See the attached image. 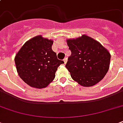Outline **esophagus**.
<instances>
[{
    "mask_svg": "<svg viewBox=\"0 0 123 123\" xmlns=\"http://www.w3.org/2000/svg\"><path fill=\"white\" fill-rule=\"evenodd\" d=\"M67 61H68L67 57H66L64 59V64H66V62H67Z\"/></svg>",
    "mask_w": 123,
    "mask_h": 123,
    "instance_id": "esophagus-1",
    "label": "esophagus"
}]
</instances>
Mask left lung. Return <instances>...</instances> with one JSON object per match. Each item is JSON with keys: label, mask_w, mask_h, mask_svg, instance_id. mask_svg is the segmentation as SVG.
Returning <instances> with one entry per match:
<instances>
[{"label": "left lung", "mask_w": 123, "mask_h": 123, "mask_svg": "<svg viewBox=\"0 0 123 123\" xmlns=\"http://www.w3.org/2000/svg\"><path fill=\"white\" fill-rule=\"evenodd\" d=\"M71 52L66 68L80 85L90 87L103 79L109 70L111 54L99 42L87 36L67 40Z\"/></svg>", "instance_id": "obj_1"}]
</instances>
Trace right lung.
Masks as SVG:
<instances>
[{
  "mask_svg": "<svg viewBox=\"0 0 123 123\" xmlns=\"http://www.w3.org/2000/svg\"><path fill=\"white\" fill-rule=\"evenodd\" d=\"M53 41L38 36L23 45L15 56L16 69L21 79L33 87H46L55 77L63 61L52 49Z\"/></svg>",
  "mask_w": 123,
  "mask_h": 123,
  "instance_id": "obj_1",
  "label": "right lung"
}]
</instances>
